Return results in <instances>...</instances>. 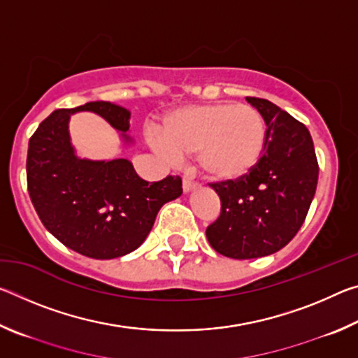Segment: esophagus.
Wrapping results in <instances>:
<instances>
[{
  "label": "esophagus",
  "mask_w": 358,
  "mask_h": 358,
  "mask_svg": "<svg viewBox=\"0 0 358 358\" xmlns=\"http://www.w3.org/2000/svg\"><path fill=\"white\" fill-rule=\"evenodd\" d=\"M197 185L194 183V181H191L189 177H183V191L185 192H191L192 189H196Z\"/></svg>",
  "instance_id": "esophagus-1"
}]
</instances>
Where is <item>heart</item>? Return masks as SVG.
<instances>
[{"mask_svg":"<svg viewBox=\"0 0 358 358\" xmlns=\"http://www.w3.org/2000/svg\"><path fill=\"white\" fill-rule=\"evenodd\" d=\"M266 141L264 117L256 107L213 102L175 108L161 123V137L150 136L166 156L197 153L205 177L215 181L245 178L259 164Z\"/></svg>","mask_w":358,"mask_h":358,"instance_id":"heart-1","label":"heart"}]
</instances>
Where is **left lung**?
<instances>
[{
  "label": "left lung",
  "instance_id": "1",
  "mask_svg": "<svg viewBox=\"0 0 358 358\" xmlns=\"http://www.w3.org/2000/svg\"><path fill=\"white\" fill-rule=\"evenodd\" d=\"M246 101L266 124L262 157L245 178L210 185L221 199V215L207 227V238L230 259L270 256L286 246L305 221L319 177L306 126L273 102Z\"/></svg>",
  "mask_w": 358,
  "mask_h": 358
}]
</instances>
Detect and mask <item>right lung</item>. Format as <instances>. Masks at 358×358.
Masks as SVG:
<instances>
[{"mask_svg":"<svg viewBox=\"0 0 358 358\" xmlns=\"http://www.w3.org/2000/svg\"><path fill=\"white\" fill-rule=\"evenodd\" d=\"M76 112L98 113L131 142V113L124 107L94 101L58 108L29 138V197L42 224L64 246L92 259L121 257L143 243L162 205L181 196V178L169 175L148 183L123 157L80 159L69 137Z\"/></svg>","mask_w":358,"mask_h":358,"instance_id":"1","label":"right lung"}]
</instances>
